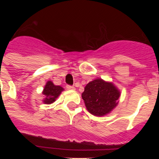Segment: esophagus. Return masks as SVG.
Returning <instances> with one entry per match:
<instances>
[{
    "instance_id": "1",
    "label": "esophagus",
    "mask_w": 159,
    "mask_h": 159,
    "mask_svg": "<svg viewBox=\"0 0 159 159\" xmlns=\"http://www.w3.org/2000/svg\"><path fill=\"white\" fill-rule=\"evenodd\" d=\"M67 88L68 90H75V87L71 86V85H67Z\"/></svg>"
}]
</instances>
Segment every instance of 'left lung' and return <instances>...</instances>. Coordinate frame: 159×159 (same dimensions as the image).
I'll return each instance as SVG.
<instances>
[{
	"label": "left lung",
	"mask_w": 159,
	"mask_h": 159,
	"mask_svg": "<svg viewBox=\"0 0 159 159\" xmlns=\"http://www.w3.org/2000/svg\"><path fill=\"white\" fill-rule=\"evenodd\" d=\"M119 95V91L113 84L97 79L87 84L82 98L90 113L102 116L116 107Z\"/></svg>",
	"instance_id": "8db88e82"
}]
</instances>
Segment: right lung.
Listing matches in <instances>:
<instances>
[{"mask_svg": "<svg viewBox=\"0 0 159 159\" xmlns=\"http://www.w3.org/2000/svg\"><path fill=\"white\" fill-rule=\"evenodd\" d=\"M63 90H64L63 88H61L60 86H56L53 84L52 82L48 81L46 84L43 92V94L45 97L43 102H45L46 104H49V103L53 102L59 96V95L61 93Z\"/></svg>", "mask_w": 159, "mask_h": 159, "instance_id": "add662e5", "label": "right lung"}]
</instances>
